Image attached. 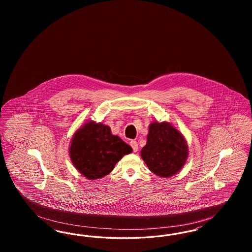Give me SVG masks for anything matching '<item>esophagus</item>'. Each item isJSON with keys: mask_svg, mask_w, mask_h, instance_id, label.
Segmentation results:
<instances>
[{"mask_svg": "<svg viewBox=\"0 0 252 252\" xmlns=\"http://www.w3.org/2000/svg\"><path fill=\"white\" fill-rule=\"evenodd\" d=\"M130 145H131L132 149H133V152H137L138 151L139 145H138V143L136 141H131L130 142Z\"/></svg>", "mask_w": 252, "mask_h": 252, "instance_id": "1", "label": "esophagus"}]
</instances>
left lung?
Listing matches in <instances>:
<instances>
[{
    "instance_id": "1",
    "label": "left lung",
    "mask_w": 252,
    "mask_h": 252,
    "mask_svg": "<svg viewBox=\"0 0 252 252\" xmlns=\"http://www.w3.org/2000/svg\"><path fill=\"white\" fill-rule=\"evenodd\" d=\"M184 136L168 122L150 124L147 142L141 157L149 170L160 178H170L180 172L188 158Z\"/></svg>"
}]
</instances>
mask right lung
Listing matches in <instances>:
<instances>
[{
	"instance_id": "right-lung-1",
	"label": "right lung",
	"mask_w": 252,
	"mask_h": 252,
	"mask_svg": "<svg viewBox=\"0 0 252 252\" xmlns=\"http://www.w3.org/2000/svg\"><path fill=\"white\" fill-rule=\"evenodd\" d=\"M130 145L112 135L110 127L89 121L72 136L69 154L73 166L89 180L108 175L125 155L131 153Z\"/></svg>"
}]
</instances>
